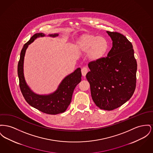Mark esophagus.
Returning a JSON list of instances; mask_svg holds the SVG:
<instances>
[{
	"mask_svg": "<svg viewBox=\"0 0 153 153\" xmlns=\"http://www.w3.org/2000/svg\"><path fill=\"white\" fill-rule=\"evenodd\" d=\"M88 72V69L87 67H86V66H84L81 69V73H82V75L83 76H85V75L87 74Z\"/></svg>",
	"mask_w": 153,
	"mask_h": 153,
	"instance_id": "34e87169",
	"label": "esophagus"
}]
</instances>
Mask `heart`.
Masks as SVG:
<instances>
[{"label": "heart", "instance_id": "1", "mask_svg": "<svg viewBox=\"0 0 153 153\" xmlns=\"http://www.w3.org/2000/svg\"><path fill=\"white\" fill-rule=\"evenodd\" d=\"M108 47V41L103 37L85 34L77 42V48L81 52H87L88 59L96 62L101 59L106 53Z\"/></svg>", "mask_w": 153, "mask_h": 153}]
</instances>
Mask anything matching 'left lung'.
<instances>
[{
  "instance_id": "left-lung-1",
  "label": "left lung",
  "mask_w": 153,
  "mask_h": 153,
  "mask_svg": "<svg viewBox=\"0 0 153 153\" xmlns=\"http://www.w3.org/2000/svg\"><path fill=\"white\" fill-rule=\"evenodd\" d=\"M107 33L113 41L108 56L90 62L86 74L91 97L100 109L112 110L127 102L135 92L137 62L132 43L116 32Z\"/></svg>"
}]
</instances>
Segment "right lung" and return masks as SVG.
Masks as SVG:
<instances>
[{"mask_svg": "<svg viewBox=\"0 0 153 153\" xmlns=\"http://www.w3.org/2000/svg\"><path fill=\"white\" fill-rule=\"evenodd\" d=\"M45 36L42 33H38L31 37L21 51L18 64V76L20 90L24 98L31 106L48 114H57L63 113L68 108L72 100V95L76 85L81 81V69L77 68L66 76L59 84L54 93L40 95L34 93L27 86L24 76V60L28 45L36 38ZM51 37L58 36V34L50 35Z\"/></svg>", "mask_w": 153, "mask_h": 153, "instance_id": "1", "label": "right lung"}]
</instances>
